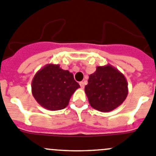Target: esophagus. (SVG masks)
<instances>
[{"label": "esophagus", "instance_id": "1", "mask_svg": "<svg viewBox=\"0 0 156 156\" xmlns=\"http://www.w3.org/2000/svg\"><path fill=\"white\" fill-rule=\"evenodd\" d=\"M80 87L82 88V89H83L84 87H85V83L84 82H80Z\"/></svg>", "mask_w": 156, "mask_h": 156}]
</instances>
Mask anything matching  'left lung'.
<instances>
[{"mask_svg":"<svg viewBox=\"0 0 156 156\" xmlns=\"http://www.w3.org/2000/svg\"><path fill=\"white\" fill-rule=\"evenodd\" d=\"M85 93L93 108L109 112L126 99L128 82L124 74L113 66H98L95 72L89 76Z\"/></svg>","mask_w":156,"mask_h":156,"instance_id":"8db88e82","label":"left lung"}]
</instances>
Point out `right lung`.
I'll list each match as a JSON object with an SVG mask.
<instances>
[{
    "instance_id": "1",
    "label": "right lung",
    "mask_w": 156,
    "mask_h": 156,
    "mask_svg": "<svg viewBox=\"0 0 156 156\" xmlns=\"http://www.w3.org/2000/svg\"><path fill=\"white\" fill-rule=\"evenodd\" d=\"M72 73L58 64H47L38 71L31 81V93L38 104L49 111H58L68 106L78 88Z\"/></svg>"
}]
</instances>
